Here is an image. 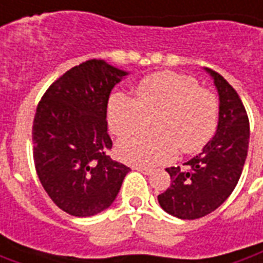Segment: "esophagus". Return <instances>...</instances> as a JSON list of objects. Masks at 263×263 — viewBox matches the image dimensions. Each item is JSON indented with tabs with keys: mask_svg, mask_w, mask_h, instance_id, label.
Returning <instances> with one entry per match:
<instances>
[{
	"mask_svg": "<svg viewBox=\"0 0 263 263\" xmlns=\"http://www.w3.org/2000/svg\"><path fill=\"white\" fill-rule=\"evenodd\" d=\"M134 170H138L141 173H144V175H151L153 173V168L149 167H144V166H134Z\"/></svg>",
	"mask_w": 263,
	"mask_h": 263,
	"instance_id": "obj_1",
	"label": "esophagus"
}]
</instances>
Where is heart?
Returning a JSON list of instances; mask_svg holds the SVG:
<instances>
[{"instance_id": "1", "label": "heart", "mask_w": 263, "mask_h": 263, "mask_svg": "<svg viewBox=\"0 0 263 263\" xmlns=\"http://www.w3.org/2000/svg\"><path fill=\"white\" fill-rule=\"evenodd\" d=\"M109 126L118 137L119 157L138 166L167 163L179 148L196 153L213 138L218 125V100L194 77L172 71L142 78L135 97L116 95L109 104ZM153 120L157 134L134 136Z\"/></svg>"}]
</instances>
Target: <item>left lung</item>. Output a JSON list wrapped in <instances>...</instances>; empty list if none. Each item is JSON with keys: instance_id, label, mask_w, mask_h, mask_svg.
Wrapping results in <instances>:
<instances>
[{"instance_id": "1", "label": "left lung", "mask_w": 263, "mask_h": 263, "mask_svg": "<svg viewBox=\"0 0 263 263\" xmlns=\"http://www.w3.org/2000/svg\"><path fill=\"white\" fill-rule=\"evenodd\" d=\"M220 96L218 128L185 168L167 167L172 183L157 196L173 217L196 220L215 211L239 182L249 148V118L237 91L218 72L206 68Z\"/></svg>"}]
</instances>
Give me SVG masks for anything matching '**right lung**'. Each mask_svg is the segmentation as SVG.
Segmentation results:
<instances>
[{
  "label": "right lung",
  "mask_w": 263,
  "mask_h": 263,
  "mask_svg": "<svg viewBox=\"0 0 263 263\" xmlns=\"http://www.w3.org/2000/svg\"><path fill=\"white\" fill-rule=\"evenodd\" d=\"M126 72L90 59L42 96L33 119V160L43 189L62 211L91 217L109 208L131 168L109 156L107 100Z\"/></svg>",
  "instance_id": "add662e5"
}]
</instances>
